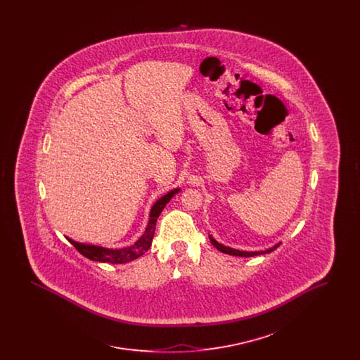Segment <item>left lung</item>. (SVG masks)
Returning a JSON list of instances; mask_svg holds the SVG:
<instances>
[{
	"label": "left lung",
	"mask_w": 360,
	"mask_h": 360,
	"mask_svg": "<svg viewBox=\"0 0 360 360\" xmlns=\"http://www.w3.org/2000/svg\"><path fill=\"white\" fill-rule=\"evenodd\" d=\"M210 243L219 250V251H221L224 254H228V255H233V257H257V255H262V254H269V252H271L273 250H275L276 247H279V244H276L274 245L273 248H270V250H267V251H257V252H247V251H239V250H233V248H229V247H225L223 244H220V243H217L216 240L213 239L212 236H210Z\"/></svg>",
	"instance_id": "obj_1"
}]
</instances>
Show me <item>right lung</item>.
<instances>
[{
  "mask_svg": "<svg viewBox=\"0 0 360 360\" xmlns=\"http://www.w3.org/2000/svg\"><path fill=\"white\" fill-rule=\"evenodd\" d=\"M178 191H179V188L172 190L170 193H167L166 195H163L162 198H159L155 202L153 209H151V213H150V221H148V225L146 228V232L131 247H127V248H122V250H109V248H103V247H97V245H89V244L77 243V241L71 239L68 240L75 247V250L79 254H82L87 259H91V260H96V262H103V263H113V264H121V263L131 262V260L141 257L144 252L148 251V248L151 247L153 239H154L156 220H158L159 214L162 213V210L165 209L166 204H169V201L172 200V195L176 194Z\"/></svg>",
  "mask_w": 360,
  "mask_h": 360,
  "instance_id": "1",
  "label": "right lung"
}]
</instances>
